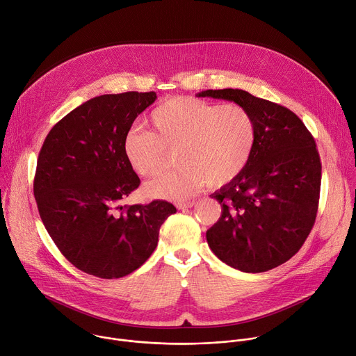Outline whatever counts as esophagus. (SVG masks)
I'll return each instance as SVG.
<instances>
[{
    "instance_id": "1",
    "label": "esophagus",
    "mask_w": 356,
    "mask_h": 356,
    "mask_svg": "<svg viewBox=\"0 0 356 356\" xmlns=\"http://www.w3.org/2000/svg\"><path fill=\"white\" fill-rule=\"evenodd\" d=\"M195 204V201H183V202H177L176 207L179 210H186V209H191Z\"/></svg>"
}]
</instances>
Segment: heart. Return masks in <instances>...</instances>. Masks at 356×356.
<instances>
[{"instance_id": "b5f03b06", "label": "heart", "mask_w": 356, "mask_h": 356, "mask_svg": "<svg viewBox=\"0 0 356 356\" xmlns=\"http://www.w3.org/2000/svg\"><path fill=\"white\" fill-rule=\"evenodd\" d=\"M152 131L131 128L122 142L124 156L143 177L161 173L175 152L179 165L145 184L152 198L186 200L210 184L221 187L249 165L257 145V122L238 104H214L176 97L150 113Z\"/></svg>"}]
</instances>
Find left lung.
Masks as SVG:
<instances>
[{"label": "left lung", "mask_w": 356, "mask_h": 356, "mask_svg": "<svg viewBox=\"0 0 356 356\" xmlns=\"http://www.w3.org/2000/svg\"><path fill=\"white\" fill-rule=\"evenodd\" d=\"M197 97L232 101L257 122L249 165L211 194L222 213L207 231V242L241 272L277 268L296 255L316 221L321 186L316 140L294 113L245 90H206Z\"/></svg>", "instance_id": "obj_1"}]
</instances>
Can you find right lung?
Listing matches in <instances>:
<instances>
[{"label":"right lung","mask_w":356,"mask_h":356,"mask_svg":"<svg viewBox=\"0 0 356 356\" xmlns=\"http://www.w3.org/2000/svg\"><path fill=\"white\" fill-rule=\"evenodd\" d=\"M155 99L154 91L94 97L50 129L39 152L33 194L42 222L84 273L101 279L132 273L176 213L163 200L121 206L140 183L124 156V136Z\"/></svg>","instance_id":"1"}]
</instances>
